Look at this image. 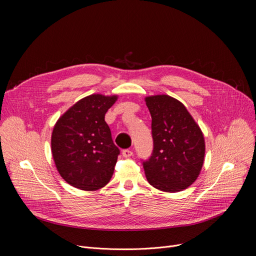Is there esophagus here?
I'll return each mask as SVG.
<instances>
[{"instance_id":"34e87169","label":"esophagus","mask_w":256,"mask_h":256,"mask_svg":"<svg viewBox=\"0 0 256 256\" xmlns=\"http://www.w3.org/2000/svg\"><path fill=\"white\" fill-rule=\"evenodd\" d=\"M132 156V152L130 150H122V156L124 158H130Z\"/></svg>"}]
</instances>
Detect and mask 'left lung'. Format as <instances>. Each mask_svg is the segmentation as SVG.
Segmentation results:
<instances>
[{
    "label": "left lung",
    "mask_w": 256,
    "mask_h": 256,
    "mask_svg": "<svg viewBox=\"0 0 256 256\" xmlns=\"http://www.w3.org/2000/svg\"><path fill=\"white\" fill-rule=\"evenodd\" d=\"M152 115L154 150L143 162L145 176L160 191L189 188L204 166L206 142L199 126L176 98L167 94L145 98Z\"/></svg>",
    "instance_id": "1"
}]
</instances>
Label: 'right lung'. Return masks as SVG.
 Segmentation results:
<instances>
[{
	"mask_svg": "<svg viewBox=\"0 0 256 256\" xmlns=\"http://www.w3.org/2000/svg\"><path fill=\"white\" fill-rule=\"evenodd\" d=\"M117 96L91 94L76 102L52 132V154L61 178L84 191H96L110 182L119 154L104 121Z\"/></svg>",
	"mask_w": 256,
	"mask_h": 256,
	"instance_id": "1",
	"label": "right lung"
}]
</instances>
